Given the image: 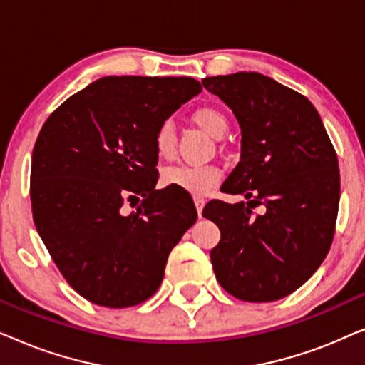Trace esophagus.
<instances>
[{
  "label": "esophagus",
  "instance_id": "obj_1",
  "mask_svg": "<svg viewBox=\"0 0 365 365\" xmlns=\"http://www.w3.org/2000/svg\"><path fill=\"white\" fill-rule=\"evenodd\" d=\"M194 204H196V209H197V216L201 217V214H202V209H204V206H206V201H204L202 197L196 196V197H194Z\"/></svg>",
  "mask_w": 365,
  "mask_h": 365
}]
</instances>
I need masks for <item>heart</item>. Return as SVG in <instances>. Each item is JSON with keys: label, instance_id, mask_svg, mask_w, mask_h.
I'll return each mask as SVG.
<instances>
[{"label": "heart", "instance_id": "1", "mask_svg": "<svg viewBox=\"0 0 365 365\" xmlns=\"http://www.w3.org/2000/svg\"><path fill=\"white\" fill-rule=\"evenodd\" d=\"M194 123L204 129L209 136L222 138L229 129V119L221 109L212 106H202L192 113ZM154 146L159 158H171L176 151V129L171 121L159 124L154 134ZM221 181V171L216 166H171L164 169L163 182L182 191L202 196L207 194Z\"/></svg>", "mask_w": 365, "mask_h": 365}]
</instances>
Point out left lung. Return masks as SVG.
Here are the masks:
<instances>
[{
    "label": "left lung",
    "instance_id": "8db88e82",
    "mask_svg": "<svg viewBox=\"0 0 365 365\" xmlns=\"http://www.w3.org/2000/svg\"><path fill=\"white\" fill-rule=\"evenodd\" d=\"M202 86L241 126V161L221 189L247 199L204 207L221 231L214 274L241 301H277L301 287L331 249L341 197L336 149L312 103L272 78L242 71L204 78Z\"/></svg>",
    "mask_w": 365,
    "mask_h": 365
}]
</instances>
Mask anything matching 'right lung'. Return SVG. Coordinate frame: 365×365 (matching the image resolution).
Masks as SVG:
<instances>
[{"mask_svg":"<svg viewBox=\"0 0 365 365\" xmlns=\"http://www.w3.org/2000/svg\"><path fill=\"white\" fill-rule=\"evenodd\" d=\"M201 89L192 78L108 76L43 124L31 158L34 226L89 302L123 309L151 297L169 252L196 222L187 197L156 189L154 134ZM128 202L136 212H125Z\"/></svg>","mask_w":365,"mask_h":365,"instance_id":"right-lung-1","label":"right lung"}]
</instances>
